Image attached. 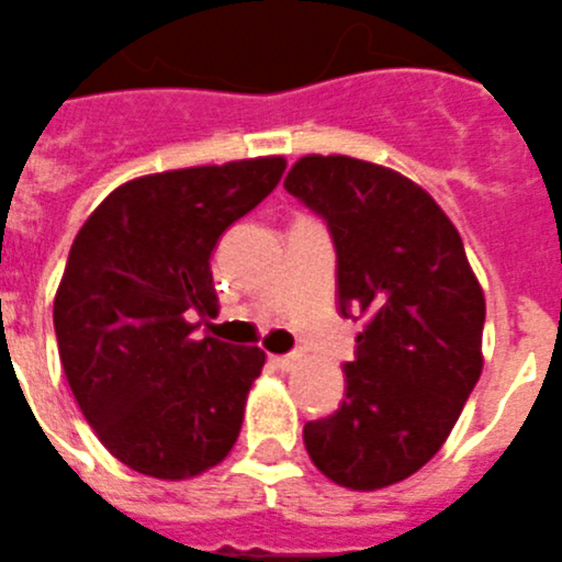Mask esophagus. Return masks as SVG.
Returning a JSON list of instances; mask_svg holds the SVG:
<instances>
[{"mask_svg":"<svg viewBox=\"0 0 562 562\" xmlns=\"http://www.w3.org/2000/svg\"><path fill=\"white\" fill-rule=\"evenodd\" d=\"M271 364H274L277 370H294L296 364V356H271Z\"/></svg>","mask_w":562,"mask_h":562,"instance_id":"34e87169","label":"esophagus"}]
</instances>
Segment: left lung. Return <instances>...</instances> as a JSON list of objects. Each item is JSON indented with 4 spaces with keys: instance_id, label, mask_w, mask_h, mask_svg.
I'll return each instance as SVG.
<instances>
[{
    "instance_id": "obj_1",
    "label": "left lung",
    "mask_w": 562,
    "mask_h": 562,
    "mask_svg": "<svg viewBox=\"0 0 562 562\" xmlns=\"http://www.w3.org/2000/svg\"><path fill=\"white\" fill-rule=\"evenodd\" d=\"M282 187L328 221L341 314L364 322L345 402L305 424V450L334 484L384 490L441 450L481 379L484 288L450 217L396 169L305 155Z\"/></svg>"
}]
</instances>
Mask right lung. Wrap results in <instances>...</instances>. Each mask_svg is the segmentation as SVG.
Instances as JSON below:
<instances>
[{"label": "right lung", "instance_id": "add662e5", "mask_svg": "<svg viewBox=\"0 0 562 562\" xmlns=\"http://www.w3.org/2000/svg\"><path fill=\"white\" fill-rule=\"evenodd\" d=\"M282 155L126 180L78 228L53 300L58 356L110 456L187 481L232 452L266 353L203 336L217 311L212 251L274 192Z\"/></svg>", "mask_w": 562, "mask_h": 562}]
</instances>
